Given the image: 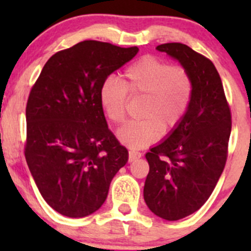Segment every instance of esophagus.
<instances>
[{"mask_svg":"<svg viewBox=\"0 0 251 251\" xmlns=\"http://www.w3.org/2000/svg\"><path fill=\"white\" fill-rule=\"evenodd\" d=\"M141 156H142V153H140V151H128V161H130V163L137 160V159H140Z\"/></svg>","mask_w":251,"mask_h":251,"instance_id":"obj_1","label":"esophagus"}]
</instances>
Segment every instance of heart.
Segmentation results:
<instances>
[{
	"mask_svg": "<svg viewBox=\"0 0 251 251\" xmlns=\"http://www.w3.org/2000/svg\"><path fill=\"white\" fill-rule=\"evenodd\" d=\"M128 96L144 98L142 119L121 127L118 138L130 148H144L181 124L193 97V80L186 68L147 54L126 68L123 83L107 78L100 86V105L111 123L125 121Z\"/></svg>",
	"mask_w": 251,
	"mask_h": 251,
	"instance_id": "heart-1",
	"label": "heart"
}]
</instances>
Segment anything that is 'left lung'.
Returning a JSON list of instances; mask_svg holds the SVG:
<instances>
[{"label":"left lung","instance_id":"1","mask_svg":"<svg viewBox=\"0 0 251 251\" xmlns=\"http://www.w3.org/2000/svg\"><path fill=\"white\" fill-rule=\"evenodd\" d=\"M156 50L178 60L193 80V97L183 120L146 154V204L156 216L176 221L201 209L211 196L226 165L232 115L221 77L209 58L178 42Z\"/></svg>","mask_w":251,"mask_h":251}]
</instances>
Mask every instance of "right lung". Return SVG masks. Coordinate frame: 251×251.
Instances as JSON below:
<instances>
[{
  "mask_svg": "<svg viewBox=\"0 0 251 251\" xmlns=\"http://www.w3.org/2000/svg\"><path fill=\"white\" fill-rule=\"evenodd\" d=\"M138 48L78 42L53 54L26 103L24 154L46 203L68 217H85L105 201L128 151L108 128L100 88Z\"/></svg>",
  "mask_w": 251,
  "mask_h": 251,
  "instance_id": "add662e5",
  "label": "right lung"
}]
</instances>
